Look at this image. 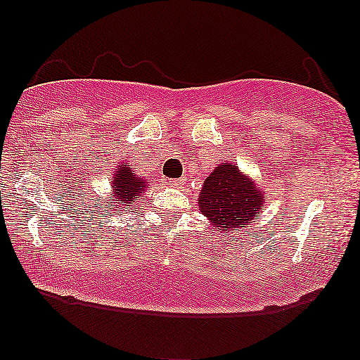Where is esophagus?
Segmentation results:
<instances>
[{
	"instance_id": "obj_1",
	"label": "esophagus",
	"mask_w": 360,
	"mask_h": 360,
	"mask_svg": "<svg viewBox=\"0 0 360 360\" xmlns=\"http://www.w3.org/2000/svg\"><path fill=\"white\" fill-rule=\"evenodd\" d=\"M172 185H174L175 188H185L186 181H185V179H179V180H174V184Z\"/></svg>"
}]
</instances>
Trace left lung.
Masks as SVG:
<instances>
[{"label":"left lung","instance_id":"8db88e82","mask_svg":"<svg viewBox=\"0 0 360 360\" xmlns=\"http://www.w3.org/2000/svg\"><path fill=\"white\" fill-rule=\"evenodd\" d=\"M201 214L211 221L213 228L223 231L244 228L249 221L259 218L262 193L236 164L218 165L200 191Z\"/></svg>","mask_w":360,"mask_h":360}]
</instances>
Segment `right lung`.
Segmentation results:
<instances>
[{
    "mask_svg": "<svg viewBox=\"0 0 360 360\" xmlns=\"http://www.w3.org/2000/svg\"><path fill=\"white\" fill-rule=\"evenodd\" d=\"M149 181H146L141 176H136L132 174L129 167L120 165V169H116V174L112 176L111 188L115 200H110V210L111 211H121L122 208L127 210V206H132V203L139 198V195L144 193V188ZM108 206V205H106Z\"/></svg>",
    "mask_w": 360,
    "mask_h": 360,
    "instance_id": "add662e5",
    "label": "right lung"
}]
</instances>
